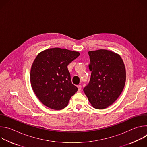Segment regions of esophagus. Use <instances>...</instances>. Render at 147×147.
Returning <instances> with one entry per match:
<instances>
[{
  "label": "esophagus",
  "instance_id": "34e87169",
  "mask_svg": "<svg viewBox=\"0 0 147 147\" xmlns=\"http://www.w3.org/2000/svg\"><path fill=\"white\" fill-rule=\"evenodd\" d=\"M77 87H78V91H80L81 90V85H78L77 86Z\"/></svg>",
  "mask_w": 147,
  "mask_h": 147
}]
</instances>
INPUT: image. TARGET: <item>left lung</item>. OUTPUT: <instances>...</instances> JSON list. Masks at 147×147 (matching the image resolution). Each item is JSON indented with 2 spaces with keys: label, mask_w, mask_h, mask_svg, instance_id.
<instances>
[{
  "label": "left lung",
  "mask_w": 147,
  "mask_h": 147,
  "mask_svg": "<svg viewBox=\"0 0 147 147\" xmlns=\"http://www.w3.org/2000/svg\"><path fill=\"white\" fill-rule=\"evenodd\" d=\"M90 80L83 89L94 108L105 109L121 94L125 82V69L121 57L111 51L88 52Z\"/></svg>",
  "instance_id": "obj_1"
}]
</instances>
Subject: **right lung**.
Returning a JSON list of instances; mask_svg holds the SVG:
<instances>
[{
	"mask_svg": "<svg viewBox=\"0 0 147 147\" xmlns=\"http://www.w3.org/2000/svg\"><path fill=\"white\" fill-rule=\"evenodd\" d=\"M80 55L78 52L55 48L36 57L31 69V87L47 107L55 110L65 108L78 91L71 82L67 66Z\"/></svg>",
	"mask_w": 147,
	"mask_h": 147,
	"instance_id": "right-lung-1",
	"label": "right lung"
}]
</instances>
